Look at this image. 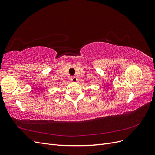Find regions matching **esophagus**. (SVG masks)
I'll return each mask as SVG.
<instances>
[{
	"mask_svg": "<svg viewBox=\"0 0 155 155\" xmlns=\"http://www.w3.org/2000/svg\"><path fill=\"white\" fill-rule=\"evenodd\" d=\"M71 79H72V82H77V81H78V79H77V78H76V77H75V76L72 77Z\"/></svg>",
	"mask_w": 155,
	"mask_h": 155,
	"instance_id": "34e87169",
	"label": "esophagus"
}]
</instances>
